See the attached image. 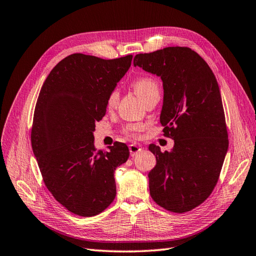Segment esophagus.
<instances>
[{"label":"esophagus","instance_id":"obj_1","mask_svg":"<svg viewBox=\"0 0 256 256\" xmlns=\"http://www.w3.org/2000/svg\"><path fill=\"white\" fill-rule=\"evenodd\" d=\"M128 149H130V156H136L137 154L142 152L140 146L135 145V144H132V145H130V146H128Z\"/></svg>","mask_w":256,"mask_h":256}]
</instances>
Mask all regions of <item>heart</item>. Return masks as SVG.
<instances>
[{"label":"heart","mask_w":256,"mask_h":256,"mask_svg":"<svg viewBox=\"0 0 256 256\" xmlns=\"http://www.w3.org/2000/svg\"><path fill=\"white\" fill-rule=\"evenodd\" d=\"M133 88L142 100H146L150 95L159 93L158 81L149 76L137 78L133 83ZM118 100H119V92L114 90L111 92L107 98V108L114 109L116 106ZM144 130H145V126H142V124H132V126H126V132L128 135L132 137H138Z\"/></svg>","instance_id":"heart-1"}]
</instances>
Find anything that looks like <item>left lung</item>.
I'll use <instances>...</instances> for the list:
<instances>
[{
    "label": "left lung",
    "instance_id": "left-lung-1",
    "mask_svg": "<svg viewBox=\"0 0 256 256\" xmlns=\"http://www.w3.org/2000/svg\"><path fill=\"white\" fill-rule=\"evenodd\" d=\"M133 64L161 78L160 122L174 140L171 152L149 145L156 159L148 174L150 196L168 211L188 212L213 192L228 150L218 81L208 64L188 48L137 54Z\"/></svg>",
    "mask_w": 256,
    "mask_h": 256
}]
</instances>
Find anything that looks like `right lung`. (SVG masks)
Instances as JSON below:
<instances>
[{
  "label": "right lung",
  "mask_w": 256,
  "mask_h": 256,
  "mask_svg": "<svg viewBox=\"0 0 256 256\" xmlns=\"http://www.w3.org/2000/svg\"><path fill=\"white\" fill-rule=\"evenodd\" d=\"M132 58L69 55L50 72L38 94L32 150L48 189L74 214H100L116 194L114 171L128 161V148L114 142L108 152H96L94 130Z\"/></svg>",
  "instance_id": "add662e5"
}]
</instances>
